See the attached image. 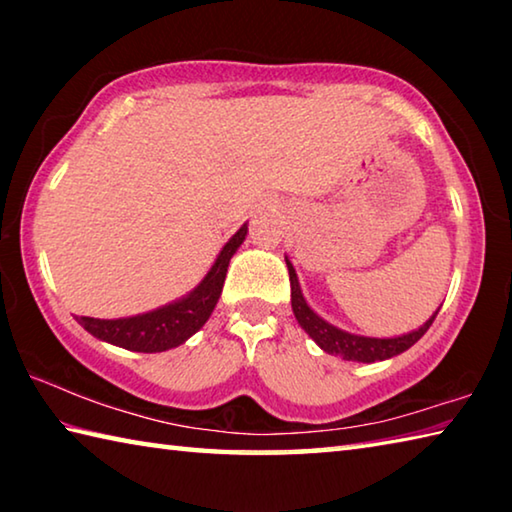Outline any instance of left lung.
<instances>
[{
  "mask_svg": "<svg viewBox=\"0 0 512 512\" xmlns=\"http://www.w3.org/2000/svg\"><path fill=\"white\" fill-rule=\"evenodd\" d=\"M291 307L300 327L305 329L320 348L329 354H334V357H343L345 361H361V363L384 361L404 350H409L415 341L422 339V334L427 332L429 325L433 323V318H436L431 316V320H427L420 329H415L411 334L397 336V339H368V336H354V334L343 332L339 327L325 323L323 318L316 316L314 311L307 307V302L300 293L296 275H291Z\"/></svg>",
  "mask_w": 512,
  "mask_h": 512,
  "instance_id": "1",
  "label": "left lung"
}]
</instances>
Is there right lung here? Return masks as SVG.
<instances>
[{"label": "right lung", "instance_id": "add662e5", "mask_svg": "<svg viewBox=\"0 0 512 512\" xmlns=\"http://www.w3.org/2000/svg\"><path fill=\"white\" fill-rule=\"evenodd\" d=\"M246 239V225L241 228L228 244L223 246L221 255L216 257V264L212 271L207 273L201 287H198L192 296L176 302V305L162 307L151 314H142L135 318H121V320H99L79 316V323L88 329L92 336L101 341H108L119 348L133 350V352H164L176 345L185 343L189 336L198 332L210 318L216 300L221 296L225 271H228L230 257Z\"/></svg>", "mask_w": 512, "mask_h": 512}]
</instances>
